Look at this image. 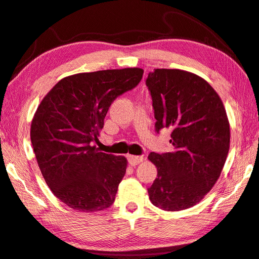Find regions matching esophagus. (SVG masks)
<instances>
[{
  "instance_id": "esophagus-1",
  "label": "esophagus",
  "mask_w": 259,
  "mask_h": 259,
  "mask_svg": "<svg viewBox=\"0 0 259 259\" xmlns=\"http://www.w3.org/2000/svg\"><path fill=\"white\" fill-rule=\"evenodd\" d=\"M128 161H129V164L131 166H136V165H138L139 163H142L143 162V159H144V157L143 156H134V155H128Z\"/></svg>"
}]
</instances>
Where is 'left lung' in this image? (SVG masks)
Returning <instances> with one entry per match:
<instances>
[{"label": "left lung", "mask_w": 259, "mask_h": 259, "mask_svg": "<svg viewBox=\"0 0 259 259\" xmlns=\"http://www.w3.org/2000/svg\"><path fill=\"white\" fill-rule=\"evenodd\" d=\"M146 84L156 131L170 128L175 147L148 155L157 167L149 199L164 210L192 207L214 187L227 161L230 123L223 102L205 79L185 70L155 69Z\"/></svg>", "instance_id": "left-lung-1"}]
</instances>
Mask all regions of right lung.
I'll use <instances>...</instances> for the list:
<instances>
[{"label": "right lung", "instance_id": "1", "mask_svg": "<svg viewBox=\"0 0 259 259\" xmlns=\"http://www.w3.org/2000/svg\"><path fill=\"white\" fill-rule=\"evenodd\" d=\"M140 68L101 70L68 76L41 100L30 139L45 182L70 208L94 213L113 204L128 161L100 152L105 115L117 96L135 88Z\"/></svg>", "mask_w": 259, "mask_h": 259}]
</instances>
